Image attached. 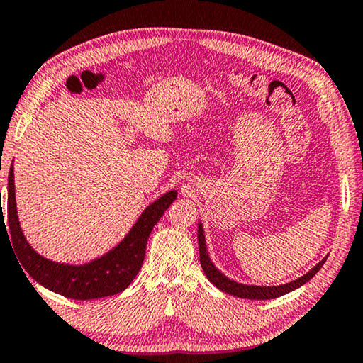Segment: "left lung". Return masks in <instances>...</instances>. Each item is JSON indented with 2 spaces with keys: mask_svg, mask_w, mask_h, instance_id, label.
<instances>
[{
  "mask_svg": "<svg viewBox=\"0 0 363 363\" xmlns=\"http://www.w3.org/2000/svg\"><path fill=\"white\" fill-rule=\"evenodd\" d=\"M199 250H200V264L201 269L206 275V279L211 281V284L218 288V290L224 291L227 294H232L235 298H243V299H274V298H280L284 294L290 293L296 288L303 286L307 284L314 275L320 270V267L327 261L328 256H325L320 262H317L314 267H312L309 272H306L304 275H301L299 279L288 281V284L284 285H274V286H262V285H248V284H240V281H235L224 275L220 270L214 266L210 253L206 250V238H205V230H203V224L199 223Z\"/></svg>",
  "mask_w": 363,
  "mask_h": 363,
  "instance_id": "obj_1",
  "label": "left lung"
}]
</instances>
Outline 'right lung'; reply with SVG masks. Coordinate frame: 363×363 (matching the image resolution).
Here are the masks:
<instances>
[{"mask_svg":"<svg viewBox=\"0 0 363 363\" xmlns=\"http://www.w3.org/2000/svg\"><path fill=\"white\" fill-rule=\"evenodd\" d=\"M177 196V190H169L150 203L140 213L130 232L123 237L107 253L84 264L56 262L41 256L32 248L23 235L17 214L16 187H14V167L9 169L8 179V227L12 247L22 267L30 277L65 298L89 301L97 298L112 296L121 293L131 285L143 267L145 247L149 235L160 218L168 210ZM3 211V208H1ZM4 225V216H0V229ZM6 229V225H4Z\"/></svg>","mask_w":363,"mask_h":363,"instance_id":"add662e5","label":"right lung"}]
</instances>
